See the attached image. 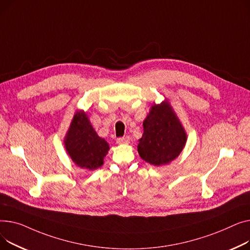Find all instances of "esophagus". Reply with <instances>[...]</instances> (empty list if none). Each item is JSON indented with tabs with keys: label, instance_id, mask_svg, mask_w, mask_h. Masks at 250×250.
<instances>
[{
	"label": "esophagus",
	"instance_id": "1",
	"mask_svg": "<svg viewBox=\"0 0 250 250\" xmlns=\"http://www.w3.org/2000/svg\"><path fill=\"white\" fill-rule=\"evenodd\" d=\"M117 143H118V144H129L130 143V138L128 136L120 137V138L117 139Z\"/></svg>",
	"mask_w": 250,
	"mask_h": 250
}]
</instances>
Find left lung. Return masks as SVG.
I'll list each match as a JSON object with an SVG mask.
<instances>
[{"label":"left lung","instance_id":"8db88e82","mask_svg":"<svg viewBox=\"0 0 250 250\" xmlns=\"http://www.w3.org/2000/svg\"><path fill=\"white\" fill-rule=\"evenodd\" d=\"M187 132L167 99L153 104L143 121V134L138 140L140 157L154 167L170 164L183 151Z\"/></svg>","mask_w":250,"mask_h":250}]
</instances>
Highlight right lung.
Returning a JSON list of instances; mask_svg holds the SVG:
<instances>
[{"label":"right lung","mask_w":250,"mask_h":250,"mask_svg":"<svg viewBox=\"0 0 250 250\" xmlns=\"http://www.w3.org/2000/svg\"><path fill=\"white\" fill-rule=\"evenodd\" d=\"M63 143L73 163L79 167L89 170L101 167L110 149L109 143L97 134L83 110L75 112Z\"/></svg>","instance_id":"add662e5"}]
</instances>
